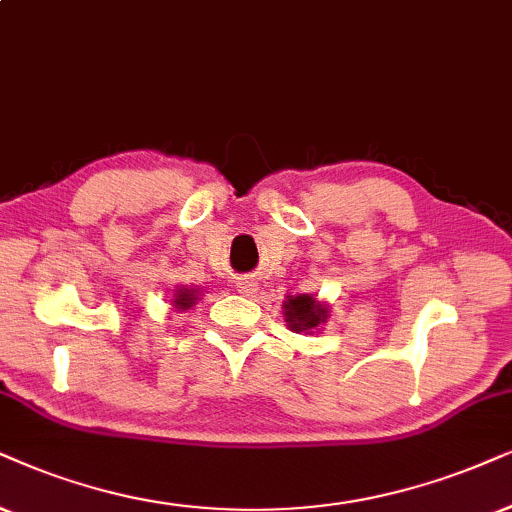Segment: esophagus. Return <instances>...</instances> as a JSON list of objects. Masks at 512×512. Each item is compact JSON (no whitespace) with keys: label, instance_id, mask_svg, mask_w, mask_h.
<instances>
[{"label":"esophagus","instance_id":"1","mask_svg":"<svg viewBox=\"0 0 512 512\" xmlns=\"http://www.w3.org/2000/svg\"><path fill=\"white\" fill-rule=\"evenodd\" d=\"M238 290H241L243 295H252L257 290V281L252 276H245V278H241V281H238Z\"/></svg>","mask_w":512,"mask_h":512}]
</instances>
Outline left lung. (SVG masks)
<instances>
[{
  "mask_svg": "<svg viewBox=\"0 0 512 512\" xmlns=\"http://www.w3.org/2000/svg\"><path fill=\"white\" fill-rule=\"evenodd\" d=\"M283 314H286V323L290 331H312V328H319L321 323L328 319V307L321 304L312 295H290L286 302H283Z\"/></svg>",
  "mask_w": 512,
  "mask_h": 512,
  "instance_id": "1",
  "label": "left lung"
}]
</instances>
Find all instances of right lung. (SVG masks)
I'll list each match as a JSON object with an SVG mask.
<instances>
[{
    "mask_svg": "<svg viewBox=\"0 0 512 512\" xmlns=\"http://www.w3.org/2000/svg\"><path fill=\"white\" fill-rule=\"evenodd\" d=\"M196 300H198V290H193V288H179L177 293H174V309H177V312H184V309H189V307H193V304H196Z\"/></svg>",
    "mask_w": 512,
    "mask_h": 512,
    "instance_id": "obj_1",
    "label": "right lung"
}]
</instances>
